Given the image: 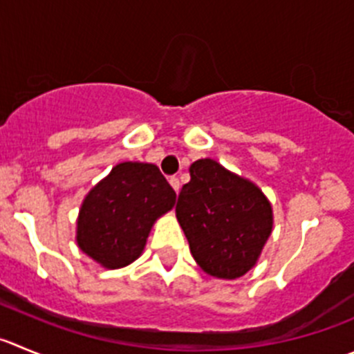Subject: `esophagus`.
Returning <instances> with one entry per match:
<instances>
[{
	"label": "esophagus",
	"instance_id": "1",
	"mask_svg": "<svg viewBox=\"0 0 354 354\" xmlns=\"http://www.w3.org/2000/svg\"><path fill=\"white\" fill-rule=\"evenodd\" d=\"M170 184H171V187H174L175 189V193H179V189H180V180H179V177H170Z\"/></svg>",
	"mask_w": 354,
	"mask_h": 354
}]
</instances>
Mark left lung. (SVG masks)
Here are the masks:
<instances>
[{"label":"left lung","mask_w":354,"mask_h":354,"mask_svg":"<svg viewBox=\"0 0 354 354\" xmlns=\"http://www.w3.org/2000/svg\"><path fill=\"white\" fill-rule=\"evenodd\" d=\"M189 171L175 214L191 254L215 278H240L255 264L271 234V205L257 186L217 161L198 160Z\"/></svg>","instance_id":"left-lung-1"}]
</instances>
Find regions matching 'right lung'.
<instances>
[{
	"mask_svg": "<svg viewBox=\"0 0 354 354\" xmlns=\"http://www.w3.org/2000/svg\"><path fill=\"white\" fill-rule=\"evenodd\" d=\"M175 198L156 165H116L83 201L80 248L104 268L130 264L142 252L153 222L174 207Z\"/></svg>",
	"mask_w": 354,
	"mask_h": 354,
	"instance_id": "1",
	"label": "right lung"
}]
</instances>
